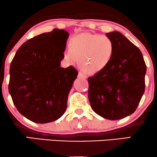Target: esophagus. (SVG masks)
<instances>
[{"label": "esophagus", "mask_w": 157, "mask_h": 157, "mask_svg": "<svg viewBox=\"0 0 157 157\" xmlns=\"http://www.w3.org/2000/svg\"><path fill=\"white\" fill-rule=\"evenodd\" d=\"M78 77H82V78H86V77H87V76H86V75H85V74H83L82 72H79V75H78Z\"/></svg>", "instance_id": "obj_1"}]
</instances>
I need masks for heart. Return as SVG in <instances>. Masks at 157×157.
Listing matches in <instances>:
<instances>
[{
  "label": "heart",
  "instance_id": "obj_1",
  "mask_svg": "<svg viewBox=\"0 0 157 157\" xmlns=\"http://www.w3.org/2000/svg\"><path fill=\"white\" fill-rule=\"evenodd\" d=\"M114 53V44L109 37L98 34L82 33L71 40L64 52L65 59L80 66L88 73L99 72L105 68Z\"/></svg>",
  "mask_w": 157,
  "mask_h": 157
}]
</instances>
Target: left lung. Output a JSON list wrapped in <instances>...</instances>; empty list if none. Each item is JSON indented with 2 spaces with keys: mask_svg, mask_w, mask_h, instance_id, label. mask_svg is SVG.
Listing matches in <instances>:
<instances>
[{
  "mask_svg": "<svg viewBox=\"0 0 157 157\" xmlns=\"http://www.w3.org/2000/svg\"><path fill=\"white\" fill-rule=\"evenodd\" d=\"M114 44L112 60L89 81V99L95 113L120 120L136 111L145 91L146 65L142 52L118 32L107 34Z\"/></svg>",
  "mask_w": 157,
  "mask_h": 157,
  "instance_id": "1",
  "label": "left lung"
}]
</instances>
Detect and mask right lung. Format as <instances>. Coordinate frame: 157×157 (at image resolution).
<instances>
[{
    "label": "right lung",
    "mask_w": 157,
    "mask_h": 157,
    "mask_svg": "<svg viewBox=\"0 0 157 157\" xmlns=\"http://www.w3.org/2000/svg\"><path fill=\"white\" fill-rule=\"evenodd\" d=\"M68 33L55 29L28 40L18 48L10 69L9 91L16 109L37 123L55 121L63 114L78 71L60 67Z\"/></svg>",
    "instance_id": "obj_1"
}]
</instances>
